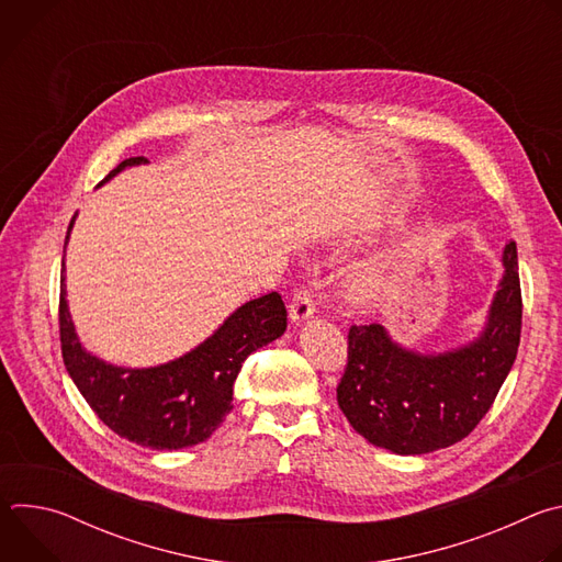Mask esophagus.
<instances>
[{
	"mask_svg": "<svg viewBox=\"0 0 562 562\" xmlns=\"http://www.w3.org/2000/svg\"><path fill=\"white\" fill-rule=\"evenodd\" d=\"M315 311V293H313V286L311 284H304L300 286L295 293H293V302H291V323H302V319L311 317Z\"/></svg>",
	"mask_w": 562,
	"mask_h": 562,
	"instance_id": "esophagus-1",
	"label": "esophagus"
}]
</instances>
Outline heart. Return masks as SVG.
I'll list each match as a JSON object with an SVG mask.
<instances>
[{
    "mask_svg": "<svg viewBox=\"0 0 562 562\" xmlns=\"http://www.w3.org/2000/svg\"><path fill=\"white\" fill-rule=\"evenodd\" d=\"M380 291H382V282H380V278H375V276H362V278L358 280V284H356V295H358L360 300H371V297H375Z\"/></svg>",
    "mask_w": 562,
    "mask_h": 562,
    "instance_id": "heart-1",
    "label": "heart"
}]
</instances>
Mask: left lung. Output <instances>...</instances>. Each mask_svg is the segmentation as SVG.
Returning a JSON list of instances; mask_svg holds the SVG:
<instances>
[{"mask_svg": "<svg viewBox=\"0 0 562 562\" xmlns=\"http://www.w3.org/2000/svg\"><path fill=\"white\" fill-rule=\"evenodd\" d=\"M505 276L490 323L471 345L420 356L391 342L382 325H353L338 405L371 445L418 456L467 438L492 409L520 345L522 295L516 243L505 247Z\"/></svg>", "mask_w": 562, "mask_h": 562, "instance_id": "obj_1", "label": "left lung"}]
</instances>
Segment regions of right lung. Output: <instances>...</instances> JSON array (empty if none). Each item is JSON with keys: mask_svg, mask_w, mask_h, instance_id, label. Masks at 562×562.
Listing matches in <instances>:
<instances>
[{"mask_svg": "<svg viewBox=\"0 0 562 562\" xmlns=\"http://www.w3.org/2000/svg\"><path fill=\"white\" fill-rule=\"evenodd\" d=\"M142 162L146 157H128L104 180ZM72 222L75 217L66 243ZM64 295L61 278L59 342L68 375L111 431L157 451L204 442L233 409V382L243 362L286 329V306L282 295L271 291L239 306L209 340L180 360L150 369H122L82 349Z\"/></svg>", "mask_w": 562, "mask_h": 562, "instance_id": "right-lung-1", "label": "right lung"}]
</instances>
